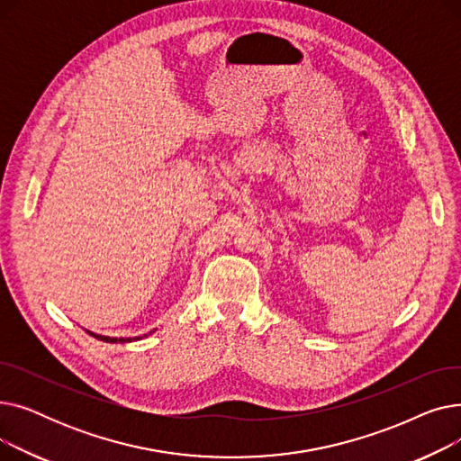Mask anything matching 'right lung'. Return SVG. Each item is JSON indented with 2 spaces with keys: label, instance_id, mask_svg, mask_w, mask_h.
<instances>
[{
  "label": "right lung",
  "instance_id": "1",
  "mask_svg": "<svg viewBox=\"0 0 461 461\" xmlns=\"http://www.w3.org/2000/svg\"><path fill=\"white\" fill-rule=\"evenodd\" d=\"M89 332V330H87ZM91 336H95V338H99V340H103V342H110V344H123V342H132L131 338H110V336H101V334H95V332H89ZM134 340H140V338H134Z\"/></svg>",
  "mask_w": 461,
  "mask_h": 461
}]
</instances>
